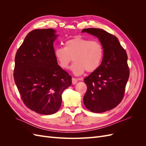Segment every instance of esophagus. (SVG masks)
Masks as SVG:
<instances>
[{
	"label": "esophagus",
	"mask_w": 146,
	"mask_h": 146,
	"mask_svg": "<svg viewBox=\"0 0 146 146\" xmlns=\"http://www.w3.org/2000/svg\"><path fill=\"white\" fill-rule=\"evenodd\" d=\"M77 82H78V80L77 78H72V83L73 85H76V84L77 83Z\"/></svg>",
	"instance_id": "1"
}]
</instances>
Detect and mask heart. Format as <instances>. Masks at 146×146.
<instances>
[{"instance_id":"b5f03b06","label":"heart","mask_w":146,"mask_h":146,"mask_svg":"<svg viewBox=\"0 0 146 146\" xmlns=\"http://www.w3.org/2000/svg\"><path fill=\"white\" fill-rule=\"evenodd\" d=\"M55 56L60 66L64 69L69 68L74 60L72 70L76 76L85 71L94 72L99 68L104 56V49L98 41L82 37H75L66 41L64 47H56Z\"/></svg>"}]
</instances>
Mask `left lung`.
I'll use <instances>...</instances> for the list:
<instances>
[{"label": "left lung", "instance_id": "1", "mask_svg": "<svg viewBox=\"0 0 146 146\" xmlns=\"http://www.w3.org/2000/svg\"><path fill=\"white\" fill-rule=\"evenodd\" d=\"M99 38L104 49L102 61L94 72L84 79L87 91L83 97L86 108L103 113L115 108L122 101L129 78L125 50L118 39L101 29L82 30Z\"/></svg>", "mask_w": 146, "mask_h": 146}]
</instances>
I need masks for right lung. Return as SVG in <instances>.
I'll return each instance as SVG.
<instances>
[{"mask_svg": "<svg viewBox=\"0 0 146 146\" xmlns=\"http://www.w3.org/2000/svg\"><path fill=\"white\" fill-rule=\"evenodd\" d=\"M55 33L52 29L32 30L15 60L13 76L22 100L31 110L45 115L60 109L63 92L72 84L71 76L57 63Z\"/></svg>", "mask_w": 146, "mask_h": 146, "instance_id": "1", "label": "right lung"}]
</instances>
